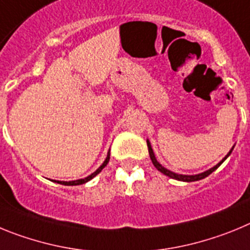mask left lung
<instances>
[{"label": "left lung", "instance_id": "left-lung-1", "mask_svg": "<svg viewBox=\"0 0 250 250\" xmlns=\"http://www.w3.org/2000/svg\"><path fill=\"white\" fill-rule=\"evenodd\" d=\"M146 144H147V149H149V155H150V159H151V161H152V164H154V167H155L156 169H158L159 171H160V173H163V174H164V175L169 176V178H171V179H175V180H179V182H187V183L196 182V180H202V179L207 178L208 175H210V174L213 173V171H215V170L218 169V167H219L220 165H222L225 160H227V158H228V156L230 155L231 151H233V149H234V146L231 147V149L229 150L228 154H227V155H225L224 158H223L222 160H220L219 163H218V164L215 165V167H210V169L207 170V171H203V173H200V174H195V175H184V174L174 173V171H171V170H169V169H167V167H163V165H161L160 163H159V161L156 160L155 154H154V150H152L151 144H150L149 140H146Z\"/></svg>", "mask_w": 250, "mask_h": 250}]
</instances>
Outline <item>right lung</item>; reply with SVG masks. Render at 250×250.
I'll use <instances>...</instances> for the list:
<instances>
[{"label":"right lung","instance_id":"add662e5","mask_svg":"<svg viewBox=\"0 0 250 250\" xmlns=\"http://www.w3.org/2000/svg\"><path fill=\"white\" fill-rule=\"evenodd\" d=\"M109 160H110V150H109V151H107V155H106L105 161H104L103 164H101L100 167H99V169H96V171H94V173H92L91 175L86 176V178H83V179H79V180H71V182H60V180H55V182L59 183V184H62V185H81V184H85V183L90 182V180H91L92 178H95V176L98 175V174L100 173L101 170H103L104 167H105L106 165H107Z\"/></svg>","mask_w":250,"mask_h":250}]
</instances>
